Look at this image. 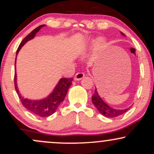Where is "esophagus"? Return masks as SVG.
Listing matches in <instances>:
<instances>
[{
    "label": "esophagus",
    "instance_id": "34e87169",
    "mask_svg": "<svg viewBox=\"0 0 154 154\" xmlns=\"http://www.w3.org/2000/svg\"><path fill=\"white\" fill-rule=\"evenodd\" d=\"M85 77V74L83 73V72H77V73H76V75L75 76V80H80L81 79H82L83 77Z\"/></svg>",
    "mask_w": 154,
    "mask_h": 154
}]
</instances>
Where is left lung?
<instances>
[{
	"label": "left lung",
	"mask_w": 154,
	"mask_h": 154,
	"mask_svg": "<svg viewBox=\"0 0 154 154\" xmlns=\"http://www.w3.org/2000/svg\"><path fill=\"white\" fill-rule=\"evenodd\" d=\"M122 34L124 35L122 32ZM92 102L94 104V106L96 107L98 111L101 114H103L104 116L109 118H114L116 116H119L120 115H122L125 114L129 109H123V110H119V109H113L112 107L109 106L108 104H106L103 100L100 98V97L98 95V91L95 88L94 93H93V96H92Z\"/></svg>",
	"instance_id": "1"
}]
</instances>
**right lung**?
<instances>
[{"label":"right lung","mask_w":154,"mask_h":154,"mask_svg":"<svg viewBox=\"0 0 154 154\" xmlns=\"http://www.w3.org/2000/svg\"><path fill=\"white\" fill-rule=\"evenodd\" d=\"M45 25H40L35 28L34 30H32L29 33L26 38L21 42L20 45L17 51V55L18 54L19 50L21 49L23 45L25 44L28 40H31L35 36L38 32ZM17 75H14V85L15 90L17 93H18L19 98L22 102L23 106L25 107L29 111H31L33 114H36L41 117H46V116H51L56 111L59 106L61 104V102L64 100L67 91L69 88L72 85V82L73 78H61L56 85V88H54L53 93L50 94L48 97L44 98L43 100H32L23 98L20 93H19L18 88L17 85Z\"/></svg>","instance_id":"right-lung-1"}]
</instances>
